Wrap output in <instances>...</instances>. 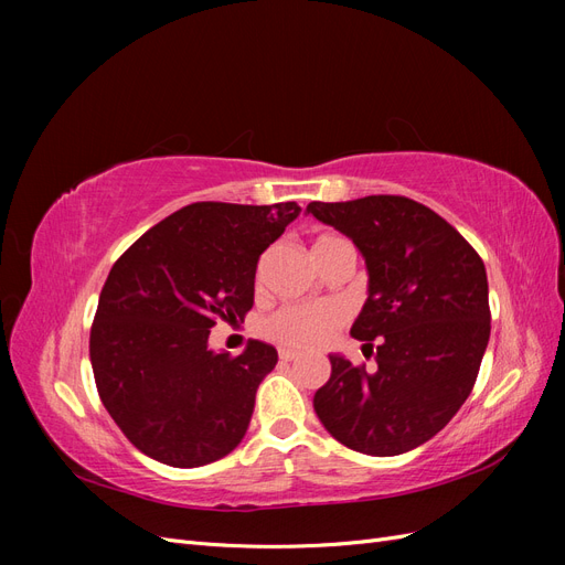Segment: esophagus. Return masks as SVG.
<instances>
[{
    "mask_svg": "<svg viewBox=\"0 0 565 565\" xmlns=\"http://www.w3.org/2000/svg\"><path fill=\"white\" fill-rule=\"evenodd\" d=\"M295 358H297V351H289V349H280V361L289 363V361H295Z\"/></svg>",
    "mask_w": 565,
    "mask_h": 565,
    "instance_id": "esophagus-1",
    "label": "esophagus"
}]
</instances>
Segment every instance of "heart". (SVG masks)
Instances as JSON below:
<instances>
[{"label": "heart", "instance_id": "heart-1", "mask_svg": "<svg viewBox=\"0 0 565 565\" xmlns=\"http://www.w3.org/2000/svg\"><path fill=\"white\" fill-rule=\"evenodd\" d=\"M337 241L332 235L318 237L316 245ZM344 320V311L334 303L285 306L264 322V334L276 344L295 351L316 349L328 341Z\"/></svg>", "mask_w": 565, "mask_h": 565}]
</instances>
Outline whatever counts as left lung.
Listing matches in <instances>:
<instances>
[{
	"mask_svg": "<svg viewBox=\"0 0 565 565\" xmlns=\"http://www.w3.org/2000/svg\"><path fill=\"white\" fill-rule=\"evenodd\" d=\"M306 214L351 237L367 268V299L351 334L377 367L330 353L316 415L347 448L393 457L434 438L469 398L490 339L481 256L446 218L401 195L311 202Z\"/></svg>",
	"mask_w": 565,
	"mask_h": 565,
	"instance_id": "1",
	"label": "left lung"
}]
</instances>
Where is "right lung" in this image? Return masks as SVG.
Instances as JSON below:
<instances>
[{"mask_svg": "<svg viewBox=\"0 0 565 565\" xmlns=\"http://www.w3.org/2000/svg\"><path fill=\"white\" fill-rule=\"evenodd\" d=\"M299 212L297 202L188 204L110 268L89 358L100 401L143 455L193 469L243 440L278 351L252 339L233 358L210 349V332L252 309L256 262Z\"/></svg>", "mask_w": 565, "mask_h": 565, "instance_id": "obj_1", "label": "right lung"}]
</instances>
